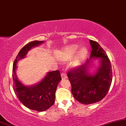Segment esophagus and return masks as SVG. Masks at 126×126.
Masks as SVG:
<instances>
[{"instance_id": "obj_1", "label": "esophagus", "mask_w": 126, "mask_h": 126, "mask_svg": "<svg viewBox=\"0 0 126 126\" xmlns=\"http://www.w3.org/2000/svg\"><path fill=\"white\" fill-rule=\"evenodd\" d=\"M61 77L62 79H66L67 78V74L64 73H62L61 74Z\"/></svg>"}]
</instances>
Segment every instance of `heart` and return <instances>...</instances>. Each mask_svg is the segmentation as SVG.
<instances>
[{"label": "heart", "mask_w": 126, "mask_h": 126, "mask_svg": "<svg viewBox=\"0 0 126 126\" xmlns=\"http://www.w3.org/2000/svg\"><path fill=\"white\" fill-rule=\"evenodd\" d=\"M79 46L77 44H73L67 47L63 50L62 53V59L63 60H68L71 59L77 51ZM75 54V58L72 62V66L77 67L79 65L84 59L87 54V49L85 47L80 48Z\"/></svg>", "instance_id": "obj_1"}]
</instances>
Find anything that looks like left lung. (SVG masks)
<instances>
[{
  "instance_id": "obj_1",
  "label": "left lung",
  "mask_w": 126,
  "mask_h": 126,
  "mask_svg": "<svg viewBox=\"0 0 126 126\" xmlns=\"http://www.w3.org/2000/svg\"><path fill=\"white\" fill-rule=\"evenodd\" d=\"M92 51L86 63L67 74L75 99L83 104H91L104 98L111 85V64L106 53L97 42L90 40ZM99 66L91 73L93 60Z\"/></svg>"
}]
</instances>
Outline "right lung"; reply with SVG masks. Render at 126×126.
Returning a JSON list of instances; mask_svg holds the SVG:
<instances>
[{
    "instance_id": "add662e5",
    "label": "right lung",
    "mask_w": 126,
    "mask_h": 126,
    "mask_svg": "<svg viewBox=\"0 0 126 126\" xmlns=\"http://www.w3.org/2000/svg\"><path fill=\"white\" fill-rule=\"evenodd\" d=\"M43 43L44 41H34L27 44L18 53L13 68L14 90L18 98L27 108L39 112L48 110L55 103V92L62 80L59 71L48 72L39 82L31 86H26L18 79L16 71L17 62L25 58L32 48Z\"/></svg>"
}]
</instances>
